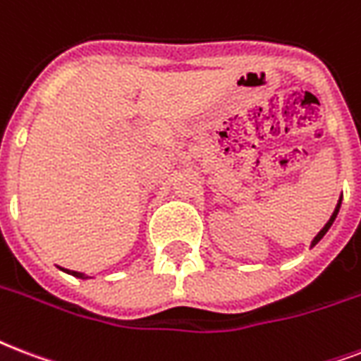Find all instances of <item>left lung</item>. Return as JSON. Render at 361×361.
Wrapping results in <instances>:
<instances>
[{
	"instance_id": "obj_1",
	"label": "left lung",
	"mask_w": 361,
	"mask_h": 361,
	"mask_svg": "<svg viewBox=\"0 0 361 361\" xmlns=\"http://www.w3.org/2000/svg\"><path fill=\"white\" fill-rule=\"evenodd\" d=\"M339 208H341V199H339V202H337V206H335V212H334V214H331V217H329V221H327V224L324 225V229H322L320 233H318V235L314 236V240H312V244H310V246H316V244H318V242H320L322 238H324V235H326L327 231H329V227L334 225L335 217H337V214H339Z\"/></svg>"
}]
</instances>
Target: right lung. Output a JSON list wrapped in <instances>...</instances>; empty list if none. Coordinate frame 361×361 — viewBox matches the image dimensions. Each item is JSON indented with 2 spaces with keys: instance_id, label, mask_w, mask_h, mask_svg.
I'll list each match as a JSON object with an SVG mask.
<instances>
[{
  "instance_id": "obj_1",
  "label": "right lung",
  "mask_w": 361,
  "mask_h": 361,
  "mask_svg": "<svg viewBox=\"0 0 361 361\" xmlns=\"http://www.w3.org/2000/svg\"><path fill=\"white\" fill-rule=\"evenodd\" d=\"M66 272H70V274H73V276H77V279H87V276H85V274H82V272H77V271H68V269H66Z\"/></svg>"
}]
</instances>
